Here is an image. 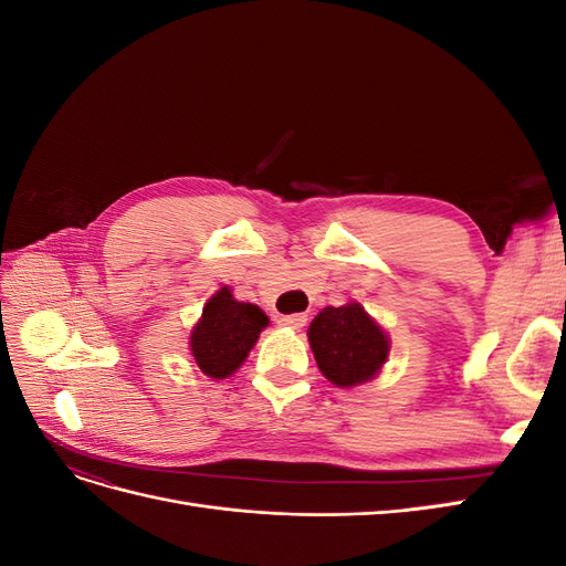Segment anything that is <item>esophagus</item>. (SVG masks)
Here are the masks:
<instances>
[{
  "label": "esophagus",
  "instance_id": "1",
  "mask_svg": "<svg viewBox=\"0 0 566 566\" xmlns=\"http://www.w3.org/2000/svg\"><path fill=\"white\" fill-rule=\"evenodd\" d=\"M304 323H306V316H304V314H290V316H279V325H283V328H293V331H300Z\"/></svg>",
  "mask_w": 566,
  "mask_h": 566
}]
</instances>
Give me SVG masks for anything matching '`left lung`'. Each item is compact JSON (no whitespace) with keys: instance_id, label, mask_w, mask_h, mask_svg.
Instances as JSON below:
<instances>
[{"instance_id":"left-lung-1","label":"left lung","mask_w":566,"mask_h":566,"mask_svg":"<svg viewBox=\"0 0 566 566\" xmlns=\"http://www.w3.org/2000/svg\"><path fill=\"white\" fill-rule=\"evenodd\" d=\"M306 337L325 380L342 389L380 375L391 349L387 331L358 302L325 306L312 321Z\"/></svg>"}]
</instances>
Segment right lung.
Listing matches in <instances>:
<instances>
[{
	"instance_id": "1",
	"label": "right lung",
	"mask_w": 566,
	"mask_h": 566,
	"mask_svg": "<svg viewBox=\"0 0 566 566\" xmlns=\"http://www.w3.org/2000/svg\"><path fill=\"white\" fill-rule=\"evenodd\" d=\"M269 325L256 304L238 302L224 285L205 302L202 314L188 337L196 366L212 380H224L245 364L250 349Z\"/></svg>"
}]
</instances>
